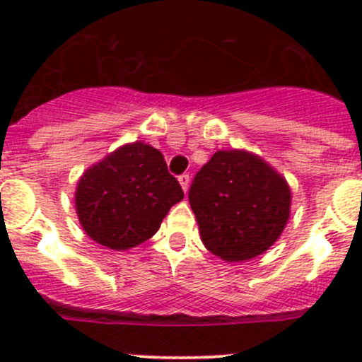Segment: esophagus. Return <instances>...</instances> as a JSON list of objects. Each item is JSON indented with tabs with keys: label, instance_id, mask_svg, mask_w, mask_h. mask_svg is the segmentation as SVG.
Masks as SVG:
<instances>
[{
	"label": "esophagus",
	"instance_id": "obj_1",
	"mask_svg": "<svg viewBox=\"0 0 362 362\" xmlns=\"http://www.w3.org/2000/svg\"><path fill=\"white\" fill-rule=\"evenodd\" d=\"M178 182H180L182 189H184V191H187V189H189V175L187 173L180 175V177H178Z\"/></svg>",
	"mask_w": 362,
	"mask_h": 362
}]
</instances>
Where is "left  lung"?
Segmentation results:
<instances>
[{
  "mask_svg": "<svg viewBox=\"0 0 362 362\" xmlns=\"http://www.w3.org/2000/svg\"><path fill=\"white\" fill-rule=\"evenodd\" d=\"M202 242L226 262L263 254L285 229L291 189L262 158L247 151H216L189 187Z\"/></svg>",
  "mask_w": 362,
  "mask_h": 362,
  "instance_id": "left-lung-1",
  "label": "left lung"
}]
</instances>
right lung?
Returning a JSON list of instances; mask_svg holds the SVG:
<instances>
[{"instance_id": "1", "label": "right lung", "mask_w": 362, "mask_h": 362, "mask_svg": "<svg viewBox=\"0 0 362 362\" xmlns=\"http://www.w3.org/2000/svg\"><path fill=\"white\" fill-rule=\"evenodd\" d=\"M182 198L184 191L162 153L135 142L88 169L77 184L76 207L88 236L108 249L124 250L157 233Z\"/></svg>"}]
</instances>
